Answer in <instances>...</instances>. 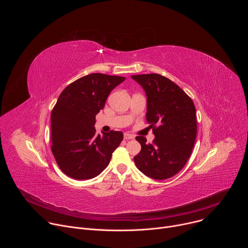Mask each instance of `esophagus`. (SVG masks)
<instances>
[{
  "label": "esophagus",
  "mask_w": 248,
  "mask_h": 248,
  "mask_svg": "<svg viewBox=\"0 0 248 248\" xmlns=\"http://www.w3.org/2000/svg\"><path fill=\"white\" fill-rule=\"evenodd\" d=\"M134 136L132 134H129V133H124V139L128 140V139H133Z\"/></svg>",
  "instance_id": "obj_1"
}]
</instances>
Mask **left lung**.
I'll use <instances>...</instances> for the list:
<instances>
[{
  "label": "left lung",
  "mask_w": 248,
  "mask_h": 248,
  "mask_svg": "<svg viewBox=\"0 0 248 248\" xmlns=\"http://www.w3.org/2000/svg\"><path fill=\"white\" fill-rule=\"evenodd\" d=\"M147 97L146 121L153 128V143L137 136L140 152L133 160L137 169L154 180H166L186 164L194 146L197 123L192 100L169 78L157 75L131 76Z\"/></svg>",
  "instance_id": "1"
}]
</instances>
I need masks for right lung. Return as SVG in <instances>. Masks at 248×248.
Instances as JSON below:
<instances>
[{"label":"right lung","mask_w":248,"mask_h":248,"mask_svg":"<svg viewBox=\"0 0 248 248\" xmlns=\"http://www.w3.org/2000/svg\"><path fill=\"white\" fill-rule=\"evenodd\" d=\"M125 78L91 74L66 86L51 114L52 152L69 178L90 180L109 165L124 138L122 131L96 134L95 117L110 92Z\"/></svg>","instance_id":"add662e5"}]
</instances>
